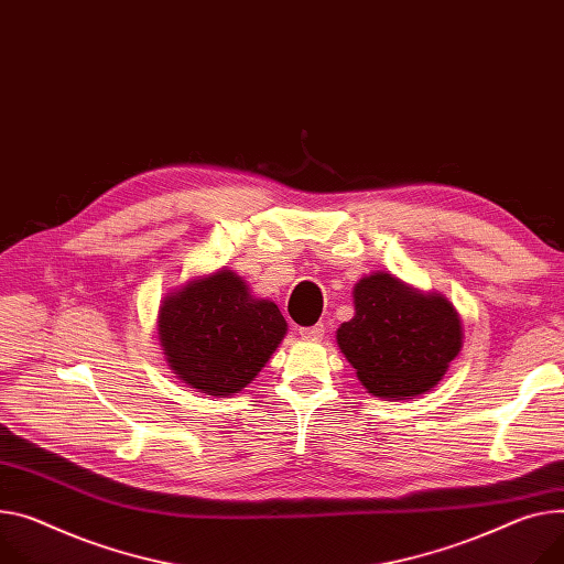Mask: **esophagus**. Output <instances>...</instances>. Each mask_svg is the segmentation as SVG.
I'll return each instance as SVG.
<instances>
[{"instance_id": "obj_1", "label": "esophagus", "mask_w": 564, "mask_h": 564, "mask_svg": "<svg viewBox=\"0 0 564 564\" xmlns=\"http://www.w3.org/2000/svg\"><path fill=\"white\" fill-rule=\"evenodd\" d=\"M302 338H323L325 336V327L323 325H314V327H300L297 329Z\"/></svg>"}]
</instances>
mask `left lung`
Here are the masks:
<instances>
[{"label":"left lung","instance_id":"8db88e82","mask_svg":"<svg viewBox=\"0 0 564 564\" xmlns=\"http://www.w3.org/2000/svg\"><path fill=\"white\" fill-rule=\"evenodd\" d=\"M336 343L372 395L413 400L460 352L463 325L445 295L372 273L357 282L355 318L338 327Z\"/></svg>","mask_w":564,"mask_h":564}]
</instances>
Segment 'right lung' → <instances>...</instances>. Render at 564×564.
Returning <instances> with one entry per match:
<instances>
[{
  "label": "right lung",
  "mask_w": 564,
  "mask_h": 564,
  "mask_svg": "<svg viewBox=\"0 0 564 564\" xmlns=\"http://www.w3.org/2000/svg\"><path fill=\"white\" fill-rule=\"evenodd\" d=\"M169 368L205 395H232L267 366L286 334L271 300L250 295L232 271L189 280L169 293L158 314Z\"/></svg>",
  "instance_id": "right-lung-1"
}]
</instances>
